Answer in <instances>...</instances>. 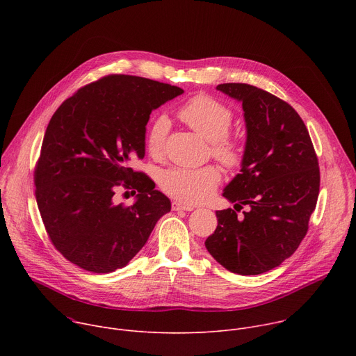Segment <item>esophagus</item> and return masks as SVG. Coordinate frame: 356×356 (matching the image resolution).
Instances as JSON below:
<instances>
[{"instance_id": "1", "label": "esophagus", "mask_w": 356, "mask_h": 356, "mask_svg": "<svg viewBox=\"0 0 356 356\" xmlns=\"http://www.w3.org/2000/svg\"><path fill=\"white\" fill-rule=\"evenodd\" d=\"M172 210L173 211H193L194 207L193 206H188V204H184V202H180V201H173L172 202Z\"/></svg>"}]
</instances>
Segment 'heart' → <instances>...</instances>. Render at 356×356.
I'll use <instances>...</instances> for the list:
<instances>
[{"label":"heart","instance_id":"b5f03b06","mask_svg":"<svg viewBox=\"0 0 356 356\" xmlns=\"http://www.w3.org/2000/svg\"><path fill=\"white\" fill-rule=\"evenodd\" d=\"M179 117L191 129L211 142L213 156L224 166L235 169L243 162L242 143L229 135L234 113L218 98L210 94H197L187 99L179 110ZM170 121L166 115H158L146 131V149L152 158L165 154ZM221 172L209 165L198 169L170 168L161 175L159 183L165 193L186 202L198 204L206 201L221 183Z\"/></svg>","mask_w":356,"mask_h":356}]
</instances>
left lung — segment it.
I'll return each instance as SVG.
<instances>
[{
  "instance_id": "1",
  "label": "left lung",
  "mask_w": 356,
  "mask_h": 356,
  "mask_svg": "<svg viewBox=\"0 0 356 356\" xmlns=\"http://www.w3.org/2000/svg\"><path fill=\"white\" fill-rule=\"evenodd\" d=\"M217 90L242 103L246 146L241 173L225 187L232 209L217 211L206 248L225 269L261 275L290 258L309 231L320 193V168L310 134L279 97L245 83Z\"/></svg>"
}]
</instances>
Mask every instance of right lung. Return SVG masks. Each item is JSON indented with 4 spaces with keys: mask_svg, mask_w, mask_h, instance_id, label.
Segmentation results:
<instances>
[{
    "mask_svg": "<svg viewBox=\"0 0 356 356\" xmlns=\"http://www.w3.org/2000/svg\"><path fill=\"white\" fill-rule=\"evenodd\" d=\"M181 92L155 80L108 74L79 88L50 118L35 195L49 239L72 264L94 273L124 268L170 211V200L131 162L145 156L152 110ZM120 186L138 191L134 207L115 204Z\"/></svg>",
    "mask_w": 356,
    "mask_h": 356,
    "instance_id": "right-lung-1",
    "label": "right lung"
}]
</instances>
